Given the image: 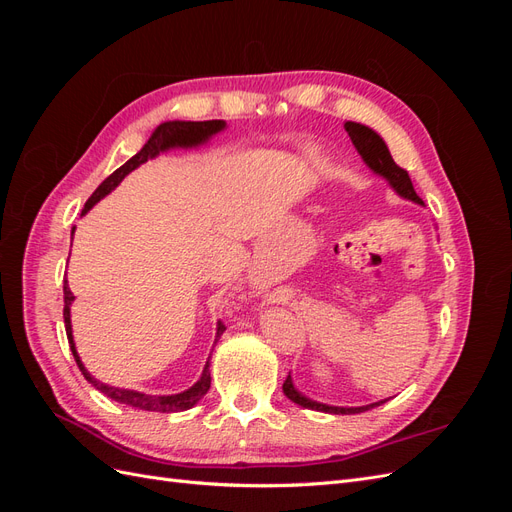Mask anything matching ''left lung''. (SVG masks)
Wrapping results in <instances>:
<instances>
[{
	"instance_id": "left-lung-1",
	"label": "left lung",
	"mask_w": 512,
	"mask_h": 512,
	"mask_svg": "<svg viewBox=\"0 0 512 512\" xmlns=\"http://www.w3.org/2000/svg\"><path fill=\"white\" fill-rule=\"evenodd\" d=\"M344 128H346V132L350 136L354 149L359 151V156L369 166V170H374L378 177H382L386 183H389L397 196L406 198V200H412V203H416V205H423V200L418 198V194L414 192V185L410 181L408 170H404V168L395 164L389 147H386V143L382 141V136L376 130H371L369 126H363V123H356V121H346ZM282 389H284V395L290 401H294V404H299V406L309 408V410H316V412H329V414H359V412L371 410V408H376V406H382L384 401H389V399H380V401H376V404H367V406H359V408H344V406L320 404V401H314V399L305 397L297 389V386H294L290 374H288Z\"/></svg>"
}]
</instances>
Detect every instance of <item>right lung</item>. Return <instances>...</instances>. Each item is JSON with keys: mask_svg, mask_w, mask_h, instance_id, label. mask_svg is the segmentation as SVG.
<instances>
[{"mask_svg": "<svg viewBox=\"0 0 512 512\" xmlns=\"http://www.w3.org/2000/svg\"><path fill=\"white\" fill-rule=\"evenodd\" d=\"M226 128V121L224 119H211V121H164L160 123V126L151 132L149 141L143 145V149L136 153V156H132L126 164L119 166L113 175H108L98 188L96 192L89 196V200L85 203V209L81 211V215H85L91 207H94L96 203H100V200L111 194L117 185L126 179L134 168H138L141 164H145L147 160H153L158 158L160 153L168 151V149H190V147H198V145H205L209 138H213L215 134H220L222 130ZM72 237H74V228H72ZM72 301H74V294L68 286V280H64V322H66V335H68V344H70V350L74 354V361L76 365H79L81 374L85 376V380L96 386V389L100 393H104L106 397H111L115 401H119V404H126L130 408H136V410H147V412H183V410H190L194 408L200 399H203L209 391L211 386V371H209V359L203 367V374H200V378L190 386V389H185L181 393H175V395H147V393H141V391H132V389H119V386H111V384H104L100 382L98 378H94L87 371V367L83 365L79 352H76V346H74V337H72V320H70V307H72ZM226 331V327L222 322H218V329H215V342L222 337V333Z\"/></svg>", "mask_w": 512, "mask_h": 512, "instance_id": "obj_1", "label": "right lung"}]
</instances>
